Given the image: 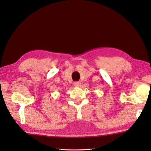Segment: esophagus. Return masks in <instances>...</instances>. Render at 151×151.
<instances>
[{"instance_id":"1","label":"esophagus","mask_w":151,"mask_h":151,"mask_svg":"<svg viewBox=\"0 0 151 151\" xmlns=\"http://www.w3.org/2000/svg\"><path fill=\"white\" fill-rule=\"evenodd\" d=\"M81 82H75V83H74V85H75L76 87H78V86H81Z\"/></svg>"}]
</instances>
